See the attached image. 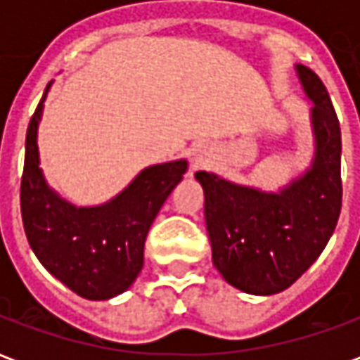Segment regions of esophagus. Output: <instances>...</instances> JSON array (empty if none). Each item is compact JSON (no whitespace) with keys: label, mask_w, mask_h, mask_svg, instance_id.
<instances>
[{"label":"esophagus","mask_w":360,"mask_h":360,"mask_svg":"<svg viewBox=\"0 0 360 360\" xmlns=\"http://www.w3.org/2000/svg\"><path fill=\"white\" fill-rule=\"evenodd\" d=\"M212 154L208 146H198V148L193 152V160H191V167L193 169H202L206 165L210 164Z\"/></svg>","instance_id":"esophagus-1"}]
</instances>
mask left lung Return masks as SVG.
I'll return each instance as SVG.
<instances>
[{
    "instance_id": "left-lung-1",
    "label": "left lung",
    "mask_w": 360,
    "mask_h": 360,
    "mask_svg": "<svg viewBox=\"0 0 360 360\" xmlns=\"http://www.w3.org/2000/svg\"><path fill=\"white\" fill-rule=\"evenodd\" d=\"M312 100L316 152L310 169L279 193L235 185L196 172L212 260L227 283L250 295L293 285L330 241L341 212V129L324 82L297 65Z\"/></svg>"
}]
</instances>
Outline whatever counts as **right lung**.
I'll return each instance as SVG.
<instances>
[{
  "label": "right lung",
  "mask_w": 360,
  "mask_h": 360,
  "mask_svg": "<svg viewBox=\"0 0 360 360\" xmlns=\"http://www.w3.org/2000/svg\"><path fill=\"white\" fill-rule=\"evenodd\" d=\"M50 84L28 123L20 179L22 226L30 249L51 276L84 299L103 301L123 293L141 274L150 226L183 179L187 162L150 165L102 206L69 204L46 185L38 158V123Z\"/></svg>",
  "instance_id": "add662e5"
}]
</instances>
